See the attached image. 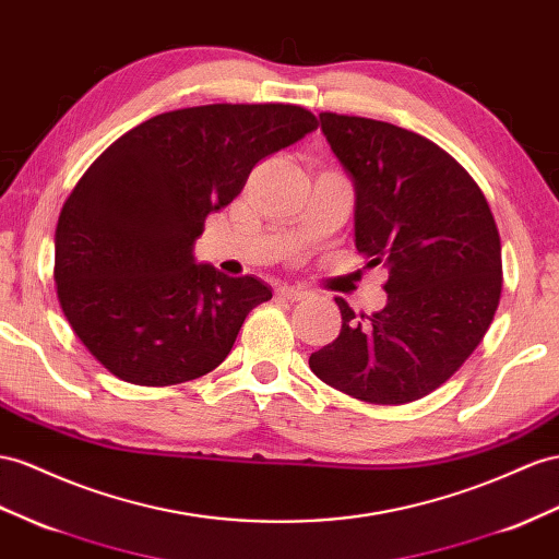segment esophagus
Wrapping results in <instances>:
<instances>
[{"mask_svg":"<svg viewBox=\"0 0 559 559\" xmlns=\"http://www.w3.org/2000/svg\"><path fill=\"white\" fill-rule=\"evenodd\" d=\"M278 295L285 297V299H290V302H297V299H305L309 293L302 290V288H295V285H281Z\"/></svg>","mask_w":559,"mask_h":559,"instance_id":"1","label":"esophagus"}]
</instances>
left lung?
Masks as SVG:
<instances>
[{"instance_id": "obj_1", "label": "left lung", "mask_w": 559, "mask_h": 559, "mask_svg": "<svg viewBox=\"0 0 559 559\" xmlns=\"http://www.w3.org/2000/svg\"><path fill=\"white\" fill-rule=\"evenodd\" d=\"M321 132L354 183V242L384 262L388 305L309 356L331 388L396 406L447 382L489 331L503 288L500 238L484 193L429 139L390 122L321 112Z\"/></svg>"}]
</instances>
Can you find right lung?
I'll list each match as a JSON object with an SVG mask.
<instances>
[{
	"label": "right lung",
	"mask_w": 559,
	"mask_h": 559,
	"mask_svg": "<svg viewBox=\"0 0 559 559\" xmlns=\"http://www.w3.org/2000/svg\"><path fill=\"white\" fill-rule=\"evenodd\" d=\"M317 127L290 104L195 106L141 122L96 157L53 238L61 309L96 361L165 388L226 359L271 288L198 264L193 246L262 157Z\"/></svg>",
	"instance_id": "right-lung-1"
}]
</instances>
